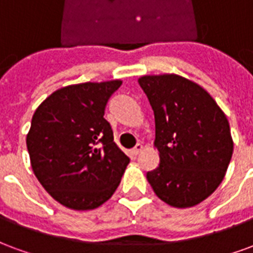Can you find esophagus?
Here are the masks:
<instances>
[{"mask_svg": "<svg viewBox=\"0 0 253 253\" xmlns=\"http://www.w3.org/2000/svg\"><path fill=\"white\" fill-rule=\"evenodd\" d=\"M142 149H143L142 145H141V143H137V145H135V146L132 148L131 153L134 154V156H138V154H139V153H141V152H142Z\"/></svg>", "mask_w": 253, "mask_h": 253, "instance_id": "34e87169", "label": "esophagus"}]
</instances>
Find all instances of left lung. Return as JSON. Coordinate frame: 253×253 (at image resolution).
Wrapping results in <instances>:
<instances>
[{"instance_id":"left-lung-1","label":"left lung","mask_w":253,"mask_h":253,"mask_svg":"<svg viewBox=\"0 0 253 253\" xmlns=\"http://www.w3.org/2000/svg\"><path fill=\"white\" fill-rule=\"evenodd\" d=\"M138 83L154 112L160 164L146 179L161 201L192 207L217 190L233 153L229 122L198 84L176 74Z\"/></svg>"}]
</instances>
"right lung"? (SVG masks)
I'll return each mask as SVG.
<instances>
[{"instance_id":"add662e5","label":"right lung","mask_w":253,"mask_h":253,"mask_svg":"<svg viewBox=\"0 0 253 253\" xmlns=\"http://www.w3.org/2000/svg\"><path fill=\"white\" fill-rule=\"evenodd\" d=\"M122 81L58 89L32 116L27 135L34 173L63 206L92 210L108 201L130 159L114 142L104 111Z\"/></svg>"}]
</instances>
